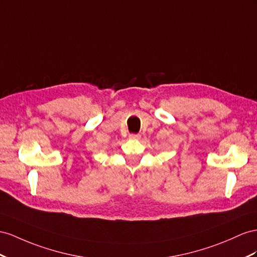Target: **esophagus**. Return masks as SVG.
<instances>
[{
    "mask_svg": "<svg viewBox=\"0 0 257 257\" xmlns=\"http://www.w3.org/2000/svg\"><path fill=\"white\" fill-rule=\"evenodd\" d=\"M140 135H137V134H131V135H129V138L130 139H134V140H138V139H140Z\"/></svg>",
    "mask_w": 257,
    "mask_h": 257,
    "instance_id": "34e87169",
    "label": "esophagus"
}]
</instances>
